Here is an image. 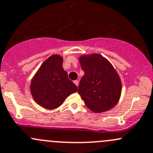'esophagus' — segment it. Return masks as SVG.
Returning <instances> with one entry per match:
<instances>
[{"instance_id":"esophagus-1","label":"esophagus","mask_w":153,"mask_h":153,"mask_svg":"<svg viewBox=\"0 0 153 153\" xmlns=\"http://www.w3.org/2000/svg\"><path fill=\"white\" fill-rule=\"evenodd\" d=\"M74 82V84L76 85V86L79 85V81H78V80H75V81Z\"/></svg>"}]
</instances>
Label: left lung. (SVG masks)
Masks as SVG:
<instances>
[{
	"instance_id": "left-lung-1",
	"label": "left lung",
	"mask_w": 153,
	"mask_h": 153,
	"mask_svg": "<svg viewBox=\"0 0 153 153\" xmlns=\"http://www.w3.org/2000/svg\"><path fill=\"white\" fill-rule=\"evenodd\" d=\"M84 71L78 93L86 106L94 113H102L113 108L119 102L122 82L111 62L99 53L79 58Z\"/></svg>"
}]
</instances>
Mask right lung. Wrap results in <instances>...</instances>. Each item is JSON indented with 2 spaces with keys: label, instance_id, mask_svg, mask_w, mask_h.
<instances>
[{
  "label": "right lung",
  "instance_id": "1",
  "mask_svg": "<svg viewBox=\"0 0 153 153\" xmlns=\"http://www.w3.org/2000/svg\"><path fill=\"white\" fill-rule=\"evenodd\" d=\"M62 57L52 55L40 66L31 82V92L38 105L48 110L58 108L78 88L62 68Z\"/></svg>",
  "mask_w": 153,
  "mask_h": 153
}]
</instances>
